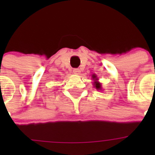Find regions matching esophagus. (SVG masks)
<instances>
[{"instance_id": "1", "label": "esophagus", "mask_w": 155, "mask_h": 155, "mask_svg": "<svg viewBox=\"0 0 155 155\" xmlns=\"http://www.w3.org/2000/svg\"><path fill=\"white\" fill-rule=\"evenodd\" d=\"M81 73V71L78 69V68H75V69L73 70V74H80Z\"/></svg>"}]
</instances>
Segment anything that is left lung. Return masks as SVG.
<instances>
[{
    "instance_id": "1",
    "label": "left lung",
    "mask_w": 155,
    "mask_h": 155,
    "mask_svg": "<svg viewBox=\"0 0 155 155\" xmlns=\"http://www.w3.org/2000/svg\"><path fill=\"white\" fill-rule=\"evenodd\" d=\"M96 78V76L93 75V78ZM94 85H95V87H96L97 89H99V88H101V84H100L99 82H98V81L94 82Z\"/></svg>"
}]
</instances>
